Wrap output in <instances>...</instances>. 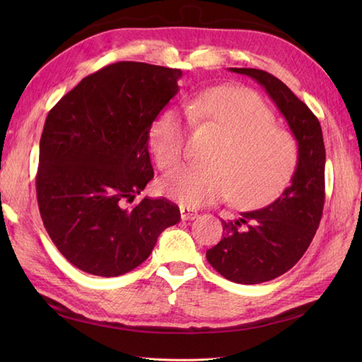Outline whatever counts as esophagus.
I'll return each mask as SVG.
<instances>
[{
	"mask_svg": "<svg viewBox=\"0 0 362 362\" xmlns=\"http://www.w3.org/2000/svg\"><path fill=\"white\" fill-rule=\"evenodd\" d=\"M180 218L182 221H193L197 218V211L193 209H185V206H180Z\"/></svg>",
	"mask_w": 362,
	"mask_h": 362,
	"instance_id": "esophagus-1",
	"label": "esophagus"
}]
</instances>
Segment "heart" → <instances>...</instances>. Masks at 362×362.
Instances as JSON below:
<instances>
[{
    "instance_id": "b5f03b06",
    "label": "heart",
    "mask_w": 362,
    "mask_h": 362,
    "mask_svg": "<svg viewBox=\"0 0 362 362\" xmlns=\"http://www.w3.org/2000/svg\"><path fill=\"white\" fill-rule=\"evenodd\" d=\"M188 117L224 135L210 166H180L161 180L163 193L187 206L211 205L232 196L235 205L259 209L274 202L296 174L298 146L255 91L216 87L191 98ZM188 118L175 110L161 115L151 134L160 168L175 166L185 153Z\"/></svg>"
}]
</instances>
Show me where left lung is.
Listing matches in <instances>:
<instances>
[{
  "label": "left lung",
  "mask_w": 362,
  "mask_h": 362,
  "mask_svg": "<svg viewBox=\"0 0 362 362\" xmlns=\"http://www.w3.org/2000/svg\"><path fill=\"white\" fill-rule=\"evenodd\" d=\"M257 81L286 119L298 146L291 185L261 210L222 221V240L206 259L227 280L257 284L288 272L310 247L325 202V146L319 119L275 76L255 68H228Z\"/></svg>",
  "instance_id": "8db88e82"
}]
</instances>
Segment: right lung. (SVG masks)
<instances>
[{"mask_svg": "<svg viewBox=\"0 0 362 362\" xmlns=\"http://www.w3.org/2000/svg\"><path fill=\"white\" fill-rule=\"evenodd\" d=\"M182 71L117 62L83 78L52 107L40 138L35 179L43 226L59 252L99 276L130 272L179 206L144 197L153 179L149 132L179 91Z\"/></svg>", "mask_w": 362, "mask_h": 362, "instance_id": "1", "label": "right lung"}]
</instances>
